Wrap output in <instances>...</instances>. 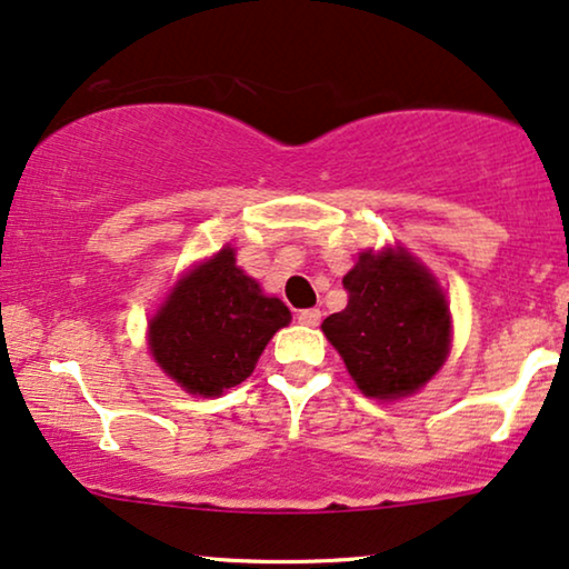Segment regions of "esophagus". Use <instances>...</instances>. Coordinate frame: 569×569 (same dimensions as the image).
<instances>
[{
  "label": "esophagus",
  "mask_w": 569,
  "mask_h": 569,
  "mask_svg": "<svg viewBox=\"0 0 569 569\" xmlns=\"http://www.w3.org/2000/svg\"><path fill=\"white\" fill-rule=\"evenodd\" d=\"M297 320L307 328L320 326V309H301V312L297 315Z\"/></svg>",
  "instance_id": "34e87169"
}]
</instances>
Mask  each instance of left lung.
I'll return each mask as SVG.
<instances>
[{"label":"left lung","mask_w":569,"mask_h":569,"mask_svg":"<svg viewBox=\"0 0 569 569\" xmlns=\"http://www.w3.org/2000/svg\"><path fill=\"white\" fill-rule=\"evenodd\" d=\"M349 305L322 320L365 397L420 391L449 357L451 312L436 278L407 249L362 251L343 276Z\"/></svg>","instance_id":"8db88e82"}]
</instances>
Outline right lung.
Segmentation results:
<instances>
[{"mask_svg":"<svg viewBox=\"0 0 569 569\" xmlns=\"http://www.w3.org/2000/svg\"><path fill=\"white\" fill-rule=\"evenodd\" d=\"M289 322V307L264 297L236 264V251L222 247L172 286L149 320V351L183 391L220 397L254 372L270 338Z\"/></svg>","mask_w":569,"mask_h":569,"instance_id":"right-lung-1","label":"right lung"}]
</instances>
